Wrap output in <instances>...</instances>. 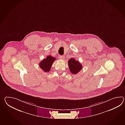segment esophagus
I'll return each instance as SVG.
<instances>
[{
  "instance_id": "esophagus-1",
  "label": "esophagus",
  "mask_w": 125,
  "mask_h": 125,
  "mask_svg": "<svg viewBox=\"0 0 125 125\" xmlns=\"http://www.w3.org/2000/svg\"><path fill=\"white\" fill-rule=\"evenodd\" d=\"M59 58L61 59H64V56L60 55V56H59Z\"/></svg>"
}]
</instances>
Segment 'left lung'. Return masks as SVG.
Listing matches in <instances>:
<instances>
[{"mask_svg":"<svg viewBox=\"0 0 125 125\" xmlns=\"http://www.w3.org/2000/svg\"><path fill=\"white\" fill-rule=\"evenodd\" d=\"M69 70L73 74H77L82 69L83 66L79 61L75 60L74 58H71L68 61Z\"/></svg>","mask_w":125,"mask_h":125,"instance_id":"obj_1","label":"left lung"}]
</instances>
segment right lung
<instances>
[{"label":"right lung","mask_w":125,"mask_h":125,"mask_svg":"<svg viewBox=\"0 0 125 125\" xmlns=\"http://www.w3.org/2000/svg\"><path fill=\"white\" fill-rule=\"evenodd\" d=\"M56 60V59L52 56H47L46 58L43 59L39 63V66L43 71L48 72L50 71L53 63Z\"/></svg>","instance_id":"add662e5"}]
</instances>
